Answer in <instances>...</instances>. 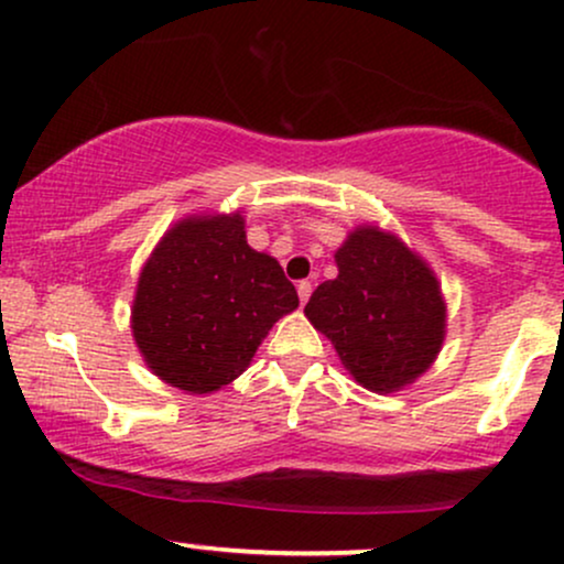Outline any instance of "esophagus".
Listing matches in <instances>:
<instances>
[{"label":"esophagus","mask_w":564,"mask_h":564,"mask_svg":"<svg viewBox=\"0 0 564 564\" xmlns=\"http://www.w3.org/2000/svg\"><path fill=\"white\" fill-rule=\"evenodd\" d=\"M296 294H300V302L304 304L310 300V294H313V281H300L296 283Z\"/></svg>","instance_id":"34e87169"}]
</instances>
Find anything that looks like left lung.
Here are the masks:
<instances>
[{"mask_svg": "<svg viewBox=\"0 0 564 564\" xmlns=\"http://www.w3.org/2000/svg\"><path fill=\"white\" fill-rule=\"evenodd\" d=\"M339 275L321 283L304 315L332 339L341 366L373 392H398L435 364L445 302L422 257L392 232L360 225L334 254Z\"/></svg>", "mask_w": 564, "mask_h": 564, "instance_id": "8db88e82", "label": "left lung"}]
</instances>
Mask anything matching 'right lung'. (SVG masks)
<instances>
[{"label": "right lung", "instance_id": "add662e5", "mask_svg": "<svg viewBox=\"0 0 564 564\" xmlns=\"http://www.w3.org/2000/svg\"><path fill=\"white\" fill-rule=\"evenodd\" d=\"M296 307L294 283L246 243L238 212L187 217L142 268L132 334L159 379L206 394L241 377L273 323Z\"/></svg>", "mask_w": 564, "mask_h": 564}]
</instances>
